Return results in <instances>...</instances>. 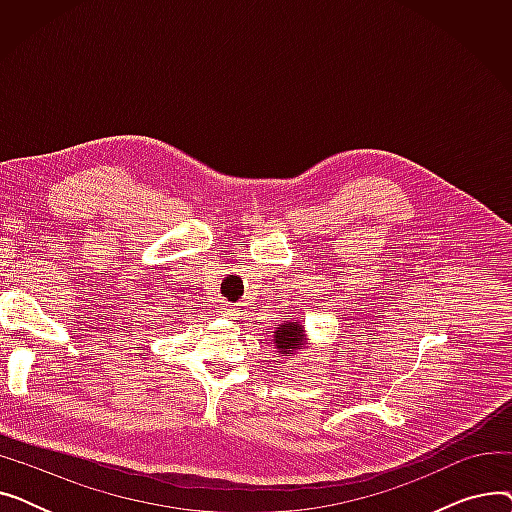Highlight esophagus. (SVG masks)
<instances>
[{"label": "esophagus", "mask_w": 512, "mask_h": 512, "mask_svg": "<svg viewBox=\"0 0 512 512\" xmlns=\"http://www.w3.org/2000/svg\"><path fill=\"white\" fill-rule=\"evenodd\" d=\"M232 313H234V307H232V305H226V307H224V315H232Z\"/></svg>", "instance_id": "esophagus-1"}]
</instances>
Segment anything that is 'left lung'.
Returning <instances> with one entry per match:
<instances>
[{"instance_id":"left-lung-1","label":"left lung","mask_w":512,"mask_h":512,"mask_svg":"<svg viewBox=\"0 0 512 512\" xmlns=\"http://www.w3.org/2000/svg\"><path fill=\"white\" fill-rule=\"evenodd\" d=\"M305 340V330L299 321H286L274 332V342L282 357L294 355V351H299V346H305Z\"/></svg>"}]
</instances>
